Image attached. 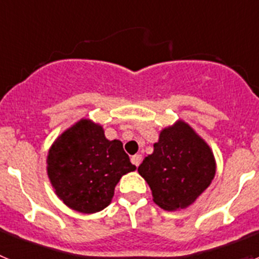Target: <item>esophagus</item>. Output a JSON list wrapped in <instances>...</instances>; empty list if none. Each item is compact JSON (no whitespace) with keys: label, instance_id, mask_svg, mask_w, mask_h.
I'll use <instances>...</instances> for the list:
<instances>
[{"label":"esophagus","instance_id":"34e87169","mask_svg":"<svg viewBox=\"0 0 259 259\" xmlns=\"http://www.w3.org/2000/svg\"><path fill=\"white\" fill-rule=\"evenodd\" d=\"M141 159H143V157H141L140 154H135V155H132L131 162L135 164V166L139 167V164L141 163Z\"/></svg>","mask_w":259,"mask_h":259}]
</instances>
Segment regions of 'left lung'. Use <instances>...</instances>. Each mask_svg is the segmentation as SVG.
I'll return each instance as SVG.
<instances>
[{
  "mask_svg": "<svg viewBox=\"0 0 259 259\" xmlns=\"http://www.w3.org/2000/svg\"><path fill=\"white\" fill-rule=\"evenodd\" d=\"M215 159L210 146L185 122L164 128L137 171L152 189L153 201L163 210L184 209L214 179Z\"/></svg>",
  "mask_w": 259,
  "mask_h": 259,
  "instance_id": "left-lung-1",
  "label": "left lung"
}]
</instances>
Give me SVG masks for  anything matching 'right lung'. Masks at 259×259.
Returning a JSON list of instances; mask_svg holds the SVG:
<instances>
[{
    "label": "right lung",
    "instance_id": "right-lung-1",
    "mask_svg": "<svg viewBox=\"0 0 259 259\" xmlns=\"http://www.w3.org/2000/svg\"><path fill=\"white\" fill-rule=\"evenodd\" d=\"M48 176L63 203L92 214L111 202L123 175L136 170L122 141H110L104 128L81 119L53 144L48 154Z\"/></svg>",
    "mask_w": 259,
    "mask_h": 259
}]
</instances>
